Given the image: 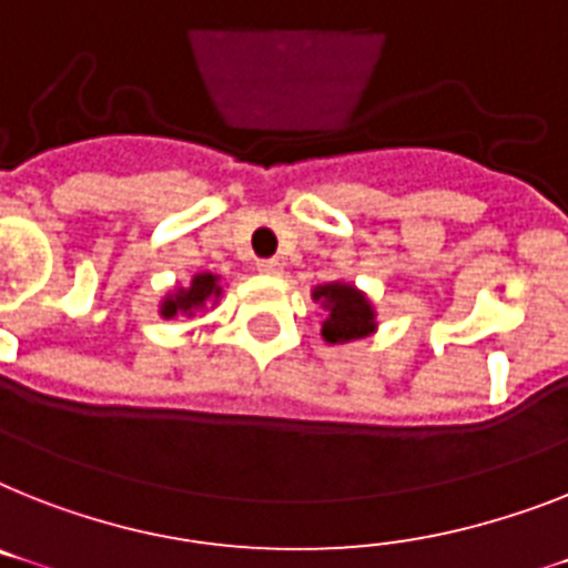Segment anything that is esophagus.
<instances>
[{
    "label": "esophagus",
    "mask_w": 568,
    "mask_h": 568,
    "mask_svg": "<svg viewBox=\"0 0 568 568\" xmlns=\"http://www.w3.org/2000/svg\"><path fill=\"white\" fill-rule=\"evenodd\" d=\"M257 273L273 275V278H278V275L284 273V266H281L278 257H266V261H257Z\"/></svg>",
    "instance_id": "1"
}]
</instances>
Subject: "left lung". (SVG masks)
<instances>
[{"label":"left lung","instance_id":"1","mask_svg":"<svg viewBox=\"0 0 568 568\" xmlns=\"http://www.w3.org/2000/svg\"><path fill=\"white\" fill-rule=\"evenodd\" d=\"M313 298L322 302V307L327 311V318L322 322V336L327 345H345V342L363 339L377 331V322H374L377 313L365 293H359L354 284L331 281V284L313 290Z\"/></svg>","mask_w":568,"mask_h":568}]
</instances>
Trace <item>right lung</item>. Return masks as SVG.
Masks as SVG:
<instances>
[{
	"instance_id": "add662e5",
	"label": "right lung",
	"mask_w": 568,
	"mask_h": 568,
	"mask_svg": "<svg viewBox=\"0 0 568 568\" xmlns=\"http://www.w3.org/2000/svg\"><path fill=\"white\" fill-rule=\"evenodd\" d=\"M220 278L211 273H196L191 278L189 287H180L168 293L159 304V313L165 318L173 316H196L200 311H205V304L217 302L220 298Z\"/></svg>"
}]
</instances>
